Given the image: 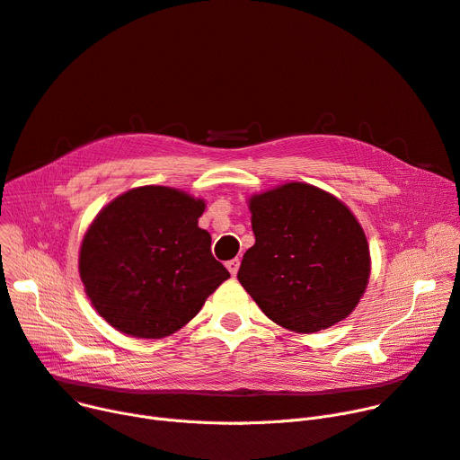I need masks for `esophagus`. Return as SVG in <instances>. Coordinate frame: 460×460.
Segmentation results:
<instances>
[{"instance_id": "obj_1", "label": "esophagus", "mask_w": 460, "mask_h": 460, "mask_svg": "<svg viewBox=\"0 0 460 460\" xmlns=\"http://www.w3.org/2000/svg\"><path fill=\"white\" fill-rule=\"evenodd\" d=\"M226 266H227V270L231 271V275H236V271H238V268H240V259H231V261L226 262Z\"/></svg>"}]
</instances>
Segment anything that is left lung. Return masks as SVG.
Here are the masks:
<instances>
[{
	"instance_id": "1",
	"label": "left lung",
	"mask_w": 460,
	"mask_h": 460,
	"mask_svg": "<svg viewBox=\"0 0 460 460\" xmlns=\"http://www.w3.org/2000/svg\"><path fill=\"white\" fill-rule=\"evenodd\" d=\"M255 243L238 281L261 311L296 332L348 318L370 278V248L353 212L307 182L250 198Z\"/></svg>"
}]
</instances>
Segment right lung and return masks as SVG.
I'll use <instances>...</instances> for the list:
<instances>
[{
  "label": "right lung",
  "mask_w": 460,
  "mask_h": 460,
  "mask_svg": "<svg viewBox=\"0 0 460 460\" xmlns=\"http://www.w3.org/2000/svg\"><path fill=\"white\" fill-rule=\"evenodd\" d=\"M205 201L170 187H138L90 224L79 252L84 292L105 322L135 339L187 325L229 271L198 227Z\"/></svg>",
  "instance_id": "right-lung-1"
}]
</instances>
